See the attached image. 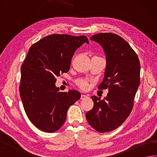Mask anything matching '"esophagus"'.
Instances as JSON below:
<instances>
[{
  "mask_svg": "<svg viewBox=\"0 0 157 157\" xmlns=\"http://www.w3.org/2000/svg\"><path fill=\"white\" fill-rule=\"evenodd\" d=\"M87 98V96L85 95V94H82L81 96V100H84L85 98Z\"/></svg>",
  "mask_w": 157,
  "mask_h": 157,
  "instance_id": "1",
  "label": "esophagus"
}]
</instances>
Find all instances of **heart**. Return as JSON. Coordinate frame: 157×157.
I'll return each instance as SVG.
<instances>
[{"mask_svg": "<svg viewBox=\"0 0 157 157\" xmlns=\"http://www.w3.org/2000/svg\"><path fill=\"white\" fill-rule=\"evenodd\" d=\"M78 85L82 90H86L88 87V83L86 81H84V80H81V81H78Z\"/></svg>", "mask_w": 157, "mask_h": 157, "instance_id": "obj_1", "label": "heart"}]
</instances>
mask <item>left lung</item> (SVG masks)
<instances>
[{
    "label": "left lung",
    "mask_w": 157,
    "mask_h": 157,
    "mask_svg": "<svg viewBox=\"0 0 157 157\" xmlns=\"http://www.w3.org/2000/svg\"><path fill=\"white\" fill-rule=\"evenodd\" d=\"M106 56L105 76L100 89H107L103 100L91 96L94 107L86 113L88 123L100 132L117 128L126 120L133 107L140 83V63L137 54L123 38L111 33L93 35Z\"/></svg>",
    "instance_id": "obj_1"
}]
</instances>
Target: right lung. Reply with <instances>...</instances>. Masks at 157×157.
Masks as SVG:
<instances>
[{
    "instance_id": "add662e5",
    "label": "right lung",
    "mask_w": 157,
    "mask_h": 157,
    "mask_svg": "<svg viewBox=\"0 0 157 157\" xmlns=\"http://www.w3.org/2000/svg\"><path fill=\"white\" fill-rule=\"evenodd\" d=\"M87 37L53 34L33 45L21 67L20 95L26 115L40 131L52 132L66 120L67 109L81 98L79 91L60 92L56 77L70 70L71 59Z\"/></svg>"
}]
</instances>
